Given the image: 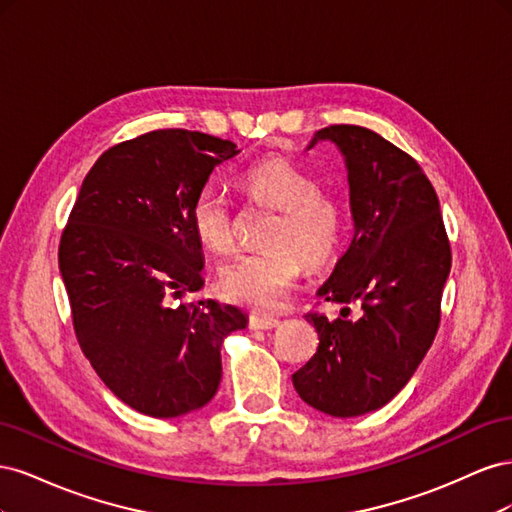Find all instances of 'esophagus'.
<instances>
[{
  "label": "esophagus",
  "instance_id": "obj_1",
  "mask_svg": "<svg viewBox=\"0 0 512 512\" xmlns=\"http://www.w3.org/2000/svg\"><path fill=\"white\" fill-rule=\"evenodd\" d=\"M250 327L252 329H275L280 327V320L275 316H267V314H250Z\"/></svg>",
  "mask_w": 512,
  "mask_h": 512
}]
</instances>
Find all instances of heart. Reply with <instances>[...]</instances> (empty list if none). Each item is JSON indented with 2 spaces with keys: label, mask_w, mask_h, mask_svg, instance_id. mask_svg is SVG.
Returning a JSON list of instances; mask_svg holds the SVG:
<instances>
[{
  "label": "heart",
  "mask_w": 512,
  "mask_h": 512,
  "mask_svg": "<svg viewBox=\"0 0 512 512\" xmlns=\"http://www.w3.org/2000/svg\"><path fill=\"white\" fill-rule=\"evenodd\" d=\"M241 185L258 205L277 211L265 245L267 250L245 254L220 271L224 297L250 307L280 305L307 267L318 269L335 258L348 230L344 198L320 188L314 175L284 158H267L245 168ZM198 241L218 254L235 247V205L218 185H205L190 209Z\"/></svg>",
  "instance_id": "heart-1"
}]
</instances>
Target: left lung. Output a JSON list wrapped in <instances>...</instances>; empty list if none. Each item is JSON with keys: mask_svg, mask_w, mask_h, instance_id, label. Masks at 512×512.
Returning a JSON list of instances; mask_svg holds the SVG:
<instances>
[{"mask_svg": "<svg viewBox=\"0 0 512 512\" xmlns=\"http://www.w3.org/2000/svg\"><path fill=\"white\" fill-rule=\"evenodd\" d=\"M324 138L346 156L354 239L318 297L361 314L305 316L320 342L292 384L305 404L350 418L389 404L433 344L451 243L438 194L406 151L350 123L318 130L312 147Z\"/></svg>", "mask_w": 512, "mask_h": 512, "instance_id": "8db88e82", "label": "left lung"}]
</instances>
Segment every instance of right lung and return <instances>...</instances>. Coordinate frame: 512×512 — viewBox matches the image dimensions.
<instances>
[{
    "mask_svg": "<svg viewBox=\"0 0 512 512\" xmlns=\"http://www.w3.org/2000/svg\"><path fill=\"white\" fill-rule=\"evenodd\" d=\"M237 145L166 128L106 149L87 173L59 241V269L83 354L123 404L153 418L203 408L222 380L235 305L170 307L203 286L194 196Z\"/></svg>",
    "mask_w": 512,
    "mask_h": 512,
    "instance_id": "right-lung-1",
    "label": "right lung"
}]
</instances>
